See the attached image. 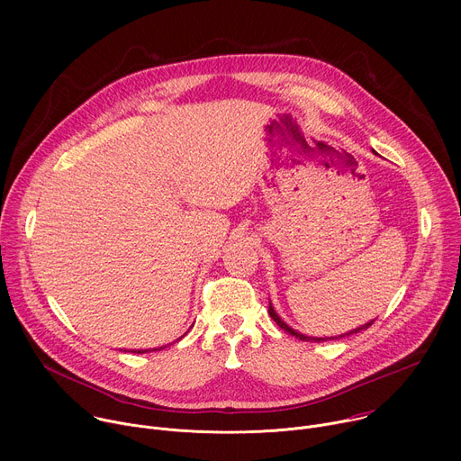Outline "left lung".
<instances>
[{
    "label": "left lung",
    "instance_id": "left-lung-1",
    "mask_svg": "<svg viewBox=\"0 0 461 461\" xmlns=\"http://www.w3.org/2000/svg\"><path fill=\"white\" fill-rule=\"evenodd\" d=\"M375 153V151H374ZM268 313L272 315V319L283 328L285 332H288L290 336H294V338H297L299 341H315V343H319V341H326V339H339V338H345V336H352V334H357V332H361V330H366L368 326H372V322L375 321V319H372V321H368V322H365V324H361V326H357V328H354V330H350V332H347V334H341V336H332V338H312V336H304V334H301V332H297V330H294L292 326H288L281 317H279V313L274 310V306H272V303H270V306H268Z\"/></svg>",
    "mask_w": 461,
    "mask_h": 461
}]
</instances>
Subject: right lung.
Listing matches in <instances>:
<instances>
[{"label": "right lung", "instance_id": "1", "mask_svg": "<svg viewBox=\"0 0 461 461\" xmlns=\"http://www.w3.org/2000/svg\"><path fill=\"white\" fill-rule=\"evenodd\" d=\"M162 348V347H160ZM160 348H153V350H160ZM131 352H135V354H144V352H151V348L149 350H131Z\"/></svg>", "mask_w": 461, "mask_h": 461}]
</instances>
